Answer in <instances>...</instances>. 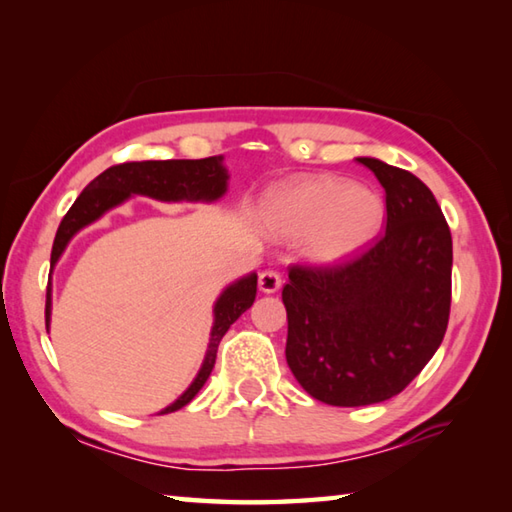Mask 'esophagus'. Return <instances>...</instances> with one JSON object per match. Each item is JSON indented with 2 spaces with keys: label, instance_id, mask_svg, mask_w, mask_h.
<instances>
[{
  "label": "esophagus",
  "instance_id": "obj_1",
  "mask_svg": "<svg viewBox=\"0 0 512 512\" xmlns=\"http://www.w3.org/2000/svg\"><path fill=\"white\" fill-rule=\"evenodd\" d=\"M281 284H284V279H281V275L277 273V270H264L262 275H259V290L262 292H277L281 288Z\"/></svg>",
  "mask_w": 512,
  "mask_h": 512
}]
</instances>
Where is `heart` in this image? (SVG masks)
<instances>
[{"instance_id": "1", "label": "heart", "mask_w": 512, "mask_h": 512, "mask_svg": "<svg viewBox=\"0 0 512 512\" xmlns=\"http://www.w3.org/2000/svg\"><path fill=\"white\" fill-rule=\"evenodd\" d=\"M270 209L286 237H308V255L321 264L361 253L385 222V202L378 193L336 176L290 182L273 195Z\"/></svg>"}]
</instances>
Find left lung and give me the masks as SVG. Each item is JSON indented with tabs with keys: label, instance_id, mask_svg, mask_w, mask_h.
<instances>
[{
	"label": "left lung",
	"instance_id": "left-lung-1",
	"mask_svg": "<svg viewBox=\"0 0 512 512\" xmlns=\"http://www.w3.org/2000/svg\"><path fill=\"white\" fill-rule=\"evenodd\" d=\"M385 189V231L328 266L292 264L281 299L286 361L325 405L398 396L440 347L451 312L453 242L427 184L376 158H356Z\"/></svg>",
	"mask_w": 512,
	"mask_h": 512
}]
</instances>
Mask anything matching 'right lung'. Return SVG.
Listing matches in <instances>:
<instances>
[{"label":"right lung","mask_w":512,"mask_h":512,"mask_svg":"<svg viewBox=\"0 0 512 512\" xmlns=\"http://www.w3.org/2000/svg\"><path fill=\"white\" fill-rule=\"evenodd\" d=\"M226 169L222 167V158H200V160H140V162H121L105 169L101 176H96L83 193L76 198L70 206V211L59 224V231L54 235L52 253H50V266L57 264V259L68 246L72 235L81 231L83 226L92 224L94 220L112 209V206L121 204L132 193L149 195V198L176 202V200H217L222 198L226 191ZM257 295V275H248L239 279L237 284L228 286L222 297L215 303V323L211 330L209 350L202 363L200 374L195 376L191 387L184 394L162 409L160 413L178 411L195 398V394L202 389L206 378L211 376L215 358H217V345H220L222 336L228 328L242 317V314L253 306ZM50 325V281L46 292V328Z\"/></svg>","instance_id":"obj_1"}]
</instances>
